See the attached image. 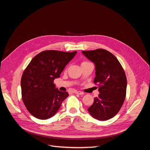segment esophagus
I'll list each match as a JSON object with an SVG mask.
<instances>
[{
  "label": "esophagus",
  "instance_id": "34e87169",
  "mask_svg": "<svg viewBox=\"0 0 150 150\" xmlns=\"http://www.w3.org/2000/svg\"><path fill=\"white\" fill-rule=\"evenodd\" d=\"M74 93H76V94H79V95H83V94H84V93H83V92H81V91H75L74 92Z\"/></svg>",
  "mask_w": 150,
  "mask_h": 150
}]
</instances>
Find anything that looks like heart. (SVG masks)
<instances>
[{
    "label": "heart",
    "instance_id": "b5f03b06",
    "mask_svg": "<svg viewBox=\"0 0 150 150\" xmlns=\"http://www.w3.org/2000/svg\"><path fill=\"white\" fill-rule=\"evenodd\" d=\"M88 62H82V64H84V63H88Z\"/></svg>",
    "mask_w": 150,
    "mask_h": 150
}]
</instances>
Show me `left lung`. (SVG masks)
<instances>
[{
	"label": "left lung",
	"mask_w": 150,
	"mask_h": 150,
	"mask_svg": "<svg viewBox=\"0 0 150 150\" xmlns=\"http://www.w3.org/2000/svg\"><path fill=\"white\" fill-rule=\"evenodd\" d=\"M82 52L94 63L96 76L94 83L98 84L100 93L94 99L88 111L96 120L111 119L119 112L125 99L127 80L125 71L117 58L105 49Z\"/></svg>",
	"instance_id": "left-lung-1"
}]
</instances>
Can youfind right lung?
I'll use <instances>...</instances> for the list:
<instances>
[{"label":"right lung","instance_id":"obj_1","mask_svg":"<svg viewBox=\"0 0 150 150\" xmlns=\"http://www.w3.org/2000/svg\"><path fill=\"white\" fill-rule=\"evenodd\" d=\"M76 53L48 50L31 60L22 76L21 85L22 101L32 115L47 120L57 112L69 94L56 88L54 80L59 78Z\"/></svg>","mask_w":150,"mask_h":150}]
</instances>
